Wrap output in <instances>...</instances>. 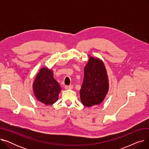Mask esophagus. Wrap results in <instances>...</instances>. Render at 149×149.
Returning <instances> with one entry per match:
<instances>
[{"instance_id":"esophagus-1","label":"esophagus","mask_w":149,"mask_h":149,"mask_svg":"<svg viewBox=\"0 0 149 149\" xmlns=\"http://www.w3.org/2000/svg\"><path fill=\"white\" fill-rule=\"evenodd\" d=\"M65 89H66V90L72 89H73V86H72V85H71V86H65Z\"/></svg>"}]
</instances>
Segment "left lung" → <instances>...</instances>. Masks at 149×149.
Here are the masks:
<instances>
[{
  "label": "left lung",
  "instance_id": "8db88e82",
  "mask_svg": "<svg viewBox=\"0 0 149 149\" xmlns=\"http://www.w3.org/2000/svg\"><path fill=\"white\" fill-rule=\"evenodd\" d=\"M89 57L84 68V80L80 94L83 104L90 107L103 102L109 91V84L103 61L90 55Z\"/></svg>",
  "mask_w": 149,
  "mask_h": 149
}]
</instances>
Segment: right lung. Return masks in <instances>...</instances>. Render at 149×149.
<instances>
[{
	"mask_svg": "<svg viewBox=\"0 0 149 149\" xmlns=\"http://www.w3.org/2000/svg\"><path fill=\"white\" fill-rule=\"evenodd\" d=\"M33 89L36 99L40 103L49 106L58 100L61 88L54 79L53 70L43 67L36 75L33 84Z\"/></svg>",
	"mask_w": 149,
	"mask_h": 149,
	"instance_id": "1",
	"label": "right lung"
}]
</instances>
